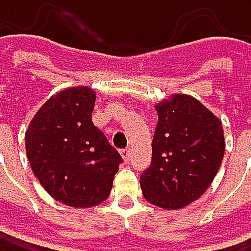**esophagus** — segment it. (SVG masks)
<instances>
[{"instance_id":"esophagus-1","label":"esophagus","mask_w":251,"mask_h":251,"mask_svg":"<svg viewBox=\"0 0 251 251\" xmlns=\"http://www.w3.org/2000/svg\"><path fill=\"white\" fill-rule=\"evenodd\" d=\"M121 155H123V158H124V161L127 163V161H130V157H131V151L127 148V150H123L121 151Z\"/></svg>"}]
</instances>
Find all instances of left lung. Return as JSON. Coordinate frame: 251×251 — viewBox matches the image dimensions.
I'll use <instances>...</instances> for the list:
<instances>
[{"mask_svg":"<svg viewBox=\"0 0 251 251\" xmlns=\"http://www.w3.org/2000/svg\"><path fill=\"white\" fill-rule=\"evenodd\" d=\"M158 121L151 166L141 175L144 198L163 209H181L214 181L225 155L222 120L189 94L155 104Z\"/></svg>","mask_w":251,"mask_h":251,"instance_id":"8db88e82","label":"left lung"}]
</instances>
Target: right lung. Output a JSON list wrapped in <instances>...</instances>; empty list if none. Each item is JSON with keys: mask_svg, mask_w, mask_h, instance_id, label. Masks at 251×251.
<instances>
[{"mask_svg": "<svg viewBox=\"0 0 251 251\" xmlns=\"http://www.w3.org/2000/svg\"><path fill=\"white\" fill-rule=\"evenodd\" d=\"M96 93L73 86L53 94L25 133L31 169L43 189L72 208H91L109 196L121 155L91 120Z\"/></svg>", "mask_w": 251, "mask_h": 251, "instance_id": "right-lung-1", "label": "right lung"}]
</instances>
